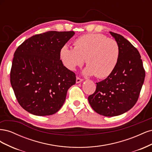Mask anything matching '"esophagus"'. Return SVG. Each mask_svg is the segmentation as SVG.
Instances as JSON below:
<instances>
[{
    "label": "esophagus",
    "mask_w": 152,
    "mask_h": 152,
    "mask_svg": "<svg viewBox=\"0 0 152 152\" xmlns=\"http://www.w3.org/2000/svg\"><path fill=\"white\" fill-rule=\"evenodd\" d=\"M82 81H83V80L81 79L80 78H79V77L76 78V83L77 84H79V83H80V82H82Z\"/></svg>",
    "instance_id": "34e87169"
}]
</instances>
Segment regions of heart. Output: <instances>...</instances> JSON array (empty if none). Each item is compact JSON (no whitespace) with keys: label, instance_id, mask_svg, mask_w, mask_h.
Listing matches in <instances>:
<instances>
[{"label":"heart","instance_id":"b5f03b06","mask_svg":"<svg viewBox=\"0 0 152 152\" xmlns=\"http://www.w3.org/2000/svg\"><path fill=\"white\" fill-rule=\"evenodd\" d=\"M59 58L64 66L72 71L83 65L87 66L86 75L99 79L109 77L115 70L121 55V49L115 40L102 34H86L73 42V49L65 45L59 50Z\"/></svg>","mask_w":152,"mask_h":152}]
</instances>
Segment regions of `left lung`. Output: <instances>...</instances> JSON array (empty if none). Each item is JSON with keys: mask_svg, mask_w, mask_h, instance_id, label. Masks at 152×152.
Masks as SVG:
<instances>
[{"mask_svg": "<svg viewBox=\"0 0 152 152\" xmlns=\"http://www.w3.org/2000/svg\"><path fill=\"white\" fill-rule=\"evenodd\" d=\"M110 34L120 46V58L112 74L96 83V91L88 101L96 113L114 117L134 107L144 83L145 72L137 49L123 36L111 31Z\"/></svg>", "mask_w": 152, "mask_h": 152, "instance_id": "obj_1", "label": "left lung"}]
</instances>
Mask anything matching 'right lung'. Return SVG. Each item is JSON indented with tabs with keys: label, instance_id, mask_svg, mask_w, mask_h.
<instances>
[{
	"label": "right lung",
	"instance_id": "obj_1",
	"mask_svg": "<svg viewBox=\"0 0 152 152\" xmlns=\"http://www.w3.org/2000/svg\"><path fill=\"white\" fill-rule=\"evenodd\" d=\"M75 32L50 31L24 41L14 54L11 84L18 103L37 116L56 113L65 102L75 74L64 66L59 50Z\"/></svg>",
	"mask_w": 152,
	"mask_h": 152
}]
</instances>
